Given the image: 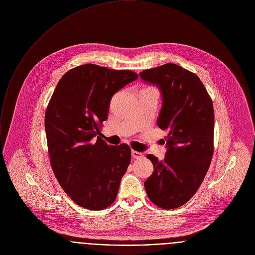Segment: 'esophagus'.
<instances>
[{"mask_svg":"<svg viewBox=\"0 0 255 255\" xmlns=\"http://www.w3.org/2000/svg\"><path fill=\"white\" fill-rule=\"evenodd\" d=\"M132 157L134 158V159H143L144 158V155H143V153H141V152H137V151H132Z\"/></svg>","mask_w":255,"mask_h":255,"instance_id":"1","label":"esophagus"}]
</instances>
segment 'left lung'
<instances>
[{"mask_svg": "<svg viewBox=\"0 0 255 255\" xmlns=\"http://www.w3.org/2000/svg\"><path fill=\"white\" fill-rule=\"evenodd\" d=\"M140 77L156 85L162 94L157 125L167 132V152L159 161L147 155L154 172L145 181L153 204L177 209L197 193L214 153L215 114L212 98L195 73L175 63L143 70Z\"/></svg>", "mask_w": 255, "mask_h": 255, "instance_id": "1", "label": "left lung"}]
</instances>
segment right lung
I'll use <instances>...</instances> for the list:
<instances>
[{
	"instance_id": "1",
	"label": "right lung",
	"mask_w": 255,
	"mask_h": 255,
	"mask_svg": "<svg viewBox=\"0 0 255 255\" xmlns=\"http://www.w3.org/2000/svg\"><path fill=\"white\" fill-rule=\"evenodd\" d=\"M138 74L92 63L68 70L47 105L44 127L51 169L60 187L78 206L109 207L131 161L126 144L111 146L99 135L112 96Z\"/></svg>"
}]
</instances>
